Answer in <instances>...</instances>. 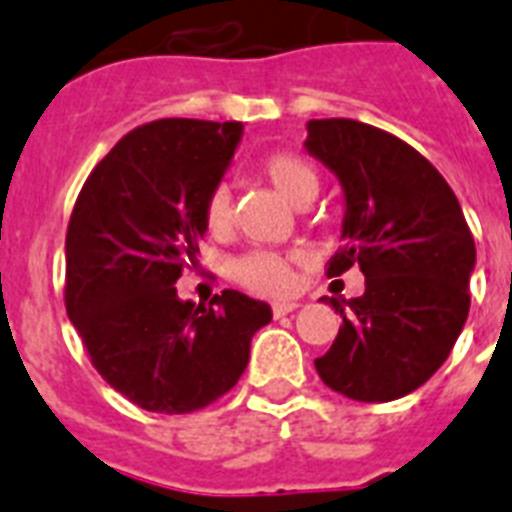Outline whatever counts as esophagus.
Segmentation results:
<instances>
[{
    "mask_svg": "<svg viewBox=\"0 0 512 512\" xmlns=\"http://www.w3.org/2000/svg\"><path fill=\"white\" fill-rule=\"evenodd\" d=\"M293 310H299L296 301H275V304H272V315H275V318H283V315H288V312Z\"/></svg>",
    "mask_w": 512,
    "mask_h": 512,
    "instance_id": "1",
    "label": "esophagus"
}]
</instances>
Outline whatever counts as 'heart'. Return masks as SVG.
Here are the masks:
<instances>
[{
  "mask_svg": "<svg viewBox=\"0 0 512 512\" xmlns=\"http://www.w3.org/2000/svg\"><path fill=\"white\" fill-rule=\"evenodd\" d=\"M259 173L275 186V192L291 205H304L315 200L320 189L318 173L312 170L307 160H301L296 154L280 152L264 157L259 165ZM202 221L211 235H224L232 221V197L227 186H213L211 194L205 197L202 205ZM293 261L291 256L275 251H251L240 256L232 264V275L248 291L264 293V296H280L288 293L293 285Z\"/></svg>",
  "mask_w": 512,
  "mask_h": 512,
  "instance_id": "obj_1",
  "label": "heart"
}]
</instances>
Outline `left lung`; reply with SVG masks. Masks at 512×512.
Here are the masks:
<instances>
[{"mask_svg": "<svg viewBox=\"0 0 512 512\" xmlns=\"http://www.w3.org/2000/svg\"><path fill=\"white\" fill-rule=\"evenodd\" d=\"M304 149L342 186L344 248L328 275L358 264L366 293L323 299L342 315L320 379L344 398L387 403L430 379L470 312L475 243L457 194L406 141L358 120H310Z\"/></svg>", "mask_w": 512, "mask_h": 512, "instance_id": "obj_1", "label": "left lung"}]
</instances>
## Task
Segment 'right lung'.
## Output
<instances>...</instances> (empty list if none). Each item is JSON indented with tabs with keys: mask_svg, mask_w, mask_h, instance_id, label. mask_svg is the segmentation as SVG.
I'll return each instance as SVG.
<instances>
[{
	"mask_svg": "<svg viewBox=\"0 0 512 512\" xmlns=\"http://www.w3.org/2000/svg\"><path fill=\"white\" fill-rule=\"evenodd\" d=\"M243 141L240 122L157 120L95 165L66 232V312L98 374L136 406L189 414L229 392L272 320L224 291L211 307L176 280L208 232L202 205Z\"/></svg>",
	"mask_w": 512,
	"mask_h": 512,
	"instance_id": "right-lung-1",
	"label": "right lung"
}]
</instances>
